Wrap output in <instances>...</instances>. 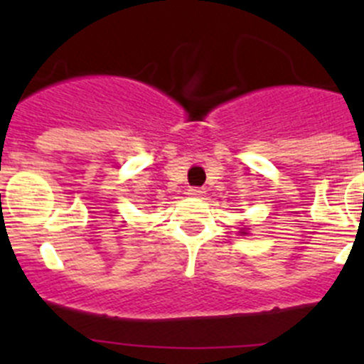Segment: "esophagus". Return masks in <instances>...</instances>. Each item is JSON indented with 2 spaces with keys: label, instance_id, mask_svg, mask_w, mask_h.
Returning <instances> with one entry per match:
<instances>
[{
  "label": "esophagus",
  "instance_id": "esophagus-1",
  "mask_svg": "<svg viewBox=\"0 0 364 364\" xmlns=\"http://www.w3.org/2000/svg\"><path fill=\"white\" fill-rule=\"evenodd\" d=\"M188 192H190V196H192V197H203L204 196V190L199 188V186H192Z\"/></svg>",
  "mask_w": 364,
  "mask_h": 364
}]
</instances>
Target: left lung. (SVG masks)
Here are the masks:
<instances>
[{"label": "left lung", "mask_w": 364, "mask_h": 364, "mask_svg": "<svg viewBox=\"0 0 364 364\" xmlns=\"http://www.w3.org/2000/svg\"><path fill=\"white\" fill-rule=\"evenodd\" d=\"M243 234H247V232H243Z\"/></svg>", "instance_id": "left-lung-1"}]
</instances>
